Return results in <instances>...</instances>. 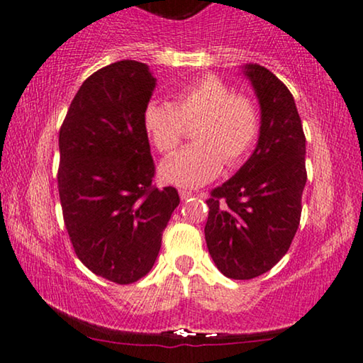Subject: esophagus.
<instances>
[{"instance_id":"obj_1","label":"esophagus","mask_w":363,"mask_h":363,"mask_svg":"<svg viewBox=\"0 0 363 363\" xmlns=\"http://www.w3.org/2000/svg\"><path fill=\"white\" fill-rule=\"evenodd\" d=\"M179 196H181L182 201H186V199H189V197H192V192L182 189V191H179Z\"/></svg>"}]
</instances>
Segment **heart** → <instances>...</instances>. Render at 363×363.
I'll return each instance as SVG.
<instances>
[{
    "instance_id": "obj_1",
    "label": "heart",
    "mask_w": 363,
    "mask_h": 363,
    "mask_svg": "<svg viewBox=\"0 0 363 363\" xmlns=\"http://www.w3.org/2000/svg\"><path fill=\"white\" fill-rule=\"evenodd\" d=\"M196 144L181 149L160 166V177L177 187H201L228 166L241 162L259 132L258 108L236 95L218 77H204L182 86L176 102L154 99L142 113L145 134L160 152L171 154L184 135L186 122H196Z\"/></svg>"
}]
</instances>
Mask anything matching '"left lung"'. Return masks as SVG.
<instances>
[{
    "mask_svg": "<svg viewBox=\"0 0 363 363\" xmlns=\"http://www.w3.org/2000/svg\"><path fill=\"white\" fill-rule=\"evenodd\" d=\"M259 104V134L250 159L216 187L204 228L214 264L224 277L251 279L286 255L300 224L306 184V140L295 99L258 63H246Z\"/></svg>",
    "mask_w": 363,
    "mask_h": 363,
    "instance_id": "8db88e82",
    "label": "left lung"
}]
</instances>
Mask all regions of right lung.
<instances>
[{
	"instance_id": "1",
	"label": "right lung",
	"mask_w": 363,
	"mask_h": 363,
	"mask_svg": "<svg viewBox=\"0 0 363 363\" xmlns=\"http://www.w3.org/2000/svg\"><path fill=\"white\" fill-rule=\"evenodd\" d=\"M157 85L145 63L122 60L90 75L60 128L58 192L79 259L118 284L145 277L179 206L174 187L152 186L142 113Z\"/></svg>"
}]
</instances>
